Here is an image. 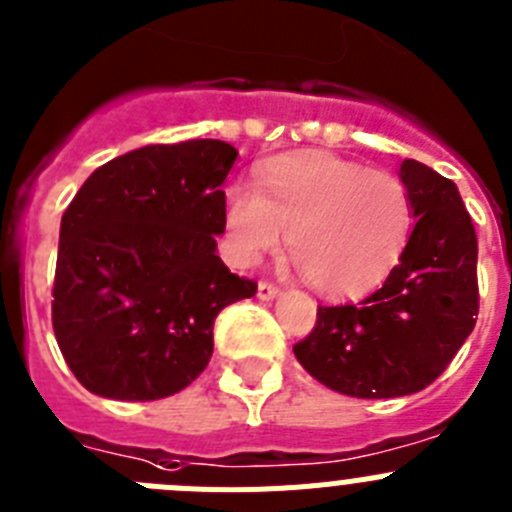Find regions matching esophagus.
<instances>
[{"instance_id":"esophagus-1","label":"esophagus","mask_w":512,"mask_h":512,"mask_svg":"<svg viewBox=\"0 0 512 512\" xmlns=\"http://www.w3.org/2000/svg\"><path fill=\"white\" fill-rule=\"evenodd\" d=\"M279 294V287H276L274 281L261 279L259 281V299H274Z\"/></svg>"}]
</instances>
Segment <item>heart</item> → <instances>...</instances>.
<instances>
[{"label": "heart", "instance_id": "obj_1", "mask_svg": "<svg viewBox=\"0 0 512 512\" xmlns=\"http://www.w3.org/2000/svg\"><path fill=\"white\" fill-rule=\"evenodd\" d=\"M233 253L251 264L289 233V259L317 292L345 297L381 284L414 223L409 187L396 175L327 152L276 157L256 195L233 187L223 205Z\"/></svg>", "mask_w": 512, "mask_h": 512}]
</instances>
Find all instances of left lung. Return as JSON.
Returning a JSON list of instances; mask_svg holds the SVG:
<instances>
[{"mask_svg": "<svg viewBox=\"0 0 512 512\" xmlns=\"http://www.w3.org/2000/svg\"><path fill=\"white\" fill-rule=\"evenodd\" d=\"M414 231L381 289L363 302L320 304L294 355L312 378L355 398L409 396L447 370L480 312L477 233L452 180L401 164Z\"/></svg>", "mask_w": 512, "mask_h": 512, "instance_id": "left-lung-1", "label": "left lung"}]
</instances>
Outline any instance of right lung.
<instances>
[{
  "mask_svg": "<svg viewBox=\"0 0 512 512\" xmlns=\"http://www.w3.org/2000/svg\"><path fill=\"white\" fill-rule=\"evenodd\" d=\"M236 157L218 139L149 144L75 192L60 223L53 330L83 388L116 401L182 391L213 355L220 309L256 294L215 253Z\"/></svg>",
  "mask_w": 512,
  "mask_h": 512,
  "instance_id": "add662e5",
  "label": "right lung"
}]
</instances>
